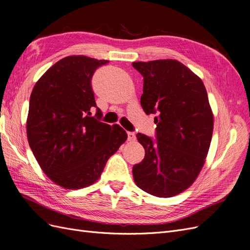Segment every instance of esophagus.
Masks as SVG:
<instances>
[{
  "instance_id": "1",
  "label": "esophagus",
  "mask_w": 250,
  "mask_h": 250,
  "mask_svg": "<svg viewBox=\"0 0 250 250\" xmlns=\"http://www.w3.org/2000/svg\"><path fill=\"white\" fill-rule=\"evenodd\" d=\"M127 139L128 141H135L136 140V135L134 132H128L127 133Z\"/></svg>"
}]
</instances>
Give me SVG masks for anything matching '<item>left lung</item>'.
Returning <instances> with one entry per match:
<instances>
[{
  "instance_id": "8db88e82",
  "label": "left lung",
  "mask_w": 250,
  "mask_h": 250,
  "mask_svg": "<svg viewBox=\"0 0 250 250\" xmlns=\"http://www.w3.org/2000/svg\"><path fill=\"white\" fill-rule=\"evenodd\" d=\"M143 76L141 106L157 114V140L138 133L146 149L133 167L137 186L158 197L188 189L203 168L212 140L214 116L201 79L173 59L133 62Z\"/></svg>"
}]
</instances>
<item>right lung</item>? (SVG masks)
Segmentation results:
<instances>
[{
	"instance_id": "obj_1",
	"label": "right lung",
	"mask_w": 250,
	"mask_h": 250,
	"mask_svg": "<svg viewBox=\"0 0 250 250\" xmlns=\"http://www.w3.org/2000/svg\"><path fill=\"white\" fill-rule=\"evenodd\" d=\"M83 55L56 62L32 90L27 137L39 166L65 189H81L100 179L108 159L125 142L118 125L100 122L91 79L108 63ZM97 109V118L91 111Z\"/></svg>"
}]
</instances>
